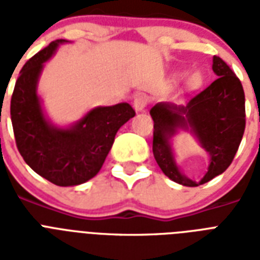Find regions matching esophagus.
<instances>
[{
	"instance_id": "esophagus-1",
	"label": "esophagus",
	"mask_w": 260,
	"mask_h": 260,
	"mask_svg": "<svg viewBox=\"0 0 260 260\" xmlns=\"http://www.w3.org/2000/svg\"><path fill=\"white\" fill-rule=\"evenodd\" d=\"M148 102H150L148 95H146V94H138L134 100L135 110L136 112H143L147 108V105H148Z\"/></svg>"
}]
</instances>
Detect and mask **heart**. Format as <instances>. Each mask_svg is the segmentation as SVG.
Here are the masks:
<instances>
[{"label": "heart", "instance_id": "heart-1", "mask_svg": "<svg viewBox=\"0 0 260 260\" xmlns=\"http://www.w3.org/2000/svg\"><path fill=\"white\" fill-rule=\"evenodd\" d=\"M198 82H200V77H198L197 74L190 75L189 78H187V85H189V86H196Z\"/></svg>", "mask_w": 260, "mask_h": 260}]
</instances>
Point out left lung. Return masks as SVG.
I'll list each match as a JSON object with an SVG mask.
<instances>
[{
	"instance_id": "1",
	"label": "left lung",
	"mask_w": 260,
	"mask_h": 260,
	"mask_svg": "<svg viewBox=\"0 0 260 260\" xmlns=\"http://www.w3.org/2000/svg\"><path fill=\"white\" fill-rule=\"evenodd\" d=\"M217 79L186 106L159 102L150 114L154 120L152 152L165 175L179 185L200 186L230 167L246 128V100L240 79L221 58L213 56ZM178 129L190 130L211 156L208 171L201 181H191L177 169L170 140Z\"/></svg>"
}]
</instances>
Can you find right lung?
<instances>
[{"label":"right lung","instance_id":"1","mask_svg":"<svg viewBox=\"0 0 260 260\" xmlns=\"http://www.w3.org/2000/svg\"><path fill=\"white\" fill-rule=\"evenodd\" d=\"M59 39L32 56L16 81L10 118L18 152L40 177L58 186H77L101 170L117 131L135 116L126 102L98 106L69 128H59L47 120L38 95V81L44 62L55 54Z\"/></svg>","mask_w":260,"mask_h":260}]
</instances>
